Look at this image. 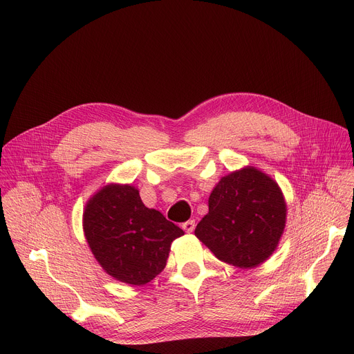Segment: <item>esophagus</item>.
<instances>
[{
	"label": "esophagus",
	"mask_w": 354,
	"mask_h": 354,
	"mask_svg": "<svg viewBox=\"0 0 354 354\" xmlns=\"http://www.w3.org/2000/svg\"><path fill=\"white\" fill-rule=\"evenodd\" d=\"M181 228L185 231V232H193L194 231V228H196V221L194 220H188V221H185V223H183V225H181Z\"/></svg>",
	"instance_id": "obj_1"
}]
</instances>
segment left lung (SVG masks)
Segmentation results:
<instances>
[{
  "mask_svg": "<svg viewBox=\"0 0 354 354\" xmlns=\"http://www.w3.org/2000/svg\"><path fill=\"white\" fill-rule=\"evenodd\" d=\"M286 205L278 184L254 167L221 178L196 236L223 262L254 268L278 247Z\"/></svg>",
  "mask_w": 354,
  "mask_h": 354,
  "instance_id": "obj_1",
  "label": "left lung"
}]
</instances>
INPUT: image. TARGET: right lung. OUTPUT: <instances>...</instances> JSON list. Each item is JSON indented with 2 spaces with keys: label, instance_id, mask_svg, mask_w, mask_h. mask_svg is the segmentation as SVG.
Instances as JSON below:
<instances>
[{
  "label": "right lung",
  "instance_id": "1",
  "mask_svg": "<svg viewBox=\"0 0 354 354\" xmlns=\"http://www.w3.org/2000/svg\"><path fill=\"white\" fill-rule=\"evenodd\" d=\"M84 230L102 268L118 281L145 285L165 269L171 242L184 232L147 208L131 185L111 184L88 203Z\"/></svg>",
  "mask_w": 354,
  "mask_h": 354
}]
</instances>
